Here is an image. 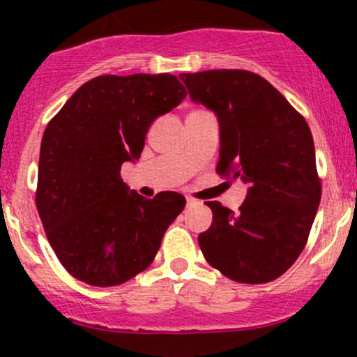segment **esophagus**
<instances>
[{
    "label": "esophagus",
    "instance_id": "esophagus-1",
    "mask_svg": "<svg viewBox=\"0 0 357 357\" xmlns=\"http://www.w3.org/2000/svg\"><path fill=\"white\" fill-rule=\"evenodd\" d=\"M186 205H188V207H193V205H199V202H197L195 199H186Z\"/></svg>",
    "mask_w": 357,
    "mask_h": 357
}]
</instances>
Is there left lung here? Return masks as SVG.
<instances>
[{"instance_id": "1", "label": "left lung", "mask_w": 357, "mask_h": 357, "mask_svg": "<svg viewBox=\"0 0 357 357\" xmlns=\"http://www.w3.org/2000/svg\"><path fill=\"white\" fill-rule=\"evenodd\" d=\"M190 98L219 122L215 171L247 185L240 212L205 202L212 225L199 243L208 264L238 283H268L297 261L321 200L305 119L264 77L248 70L179 75Z\"/></svg>"}]
</instances>
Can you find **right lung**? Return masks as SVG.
Returning a JSON list of instances; mask_svg holds the SVG:
<instances>
[{
	"instance_id": "obj_1",
	"label": "right lung",
	"mask_w": 357,
	"mask_h": 357,
	"mask_svg": "<svg viewBox=\"0 0 357 357\" xmlns=\"http://www.w3.org/2000/svg\"><path fill=\"white\" fill-rule=\"evenodd\" d=\"M186 98L171 74L98 75L84 82L46 126L36 205L48 242L74 278L115 287L155 259L185 197L145 199L121 179L136 162L146 132Z\"/></svg>"
}]
</instances>
